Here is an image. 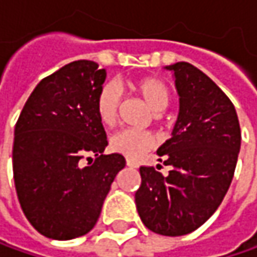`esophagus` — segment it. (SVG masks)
<instances>
[{"mask_svg":"<svg viewBox=\"0 0 257 257\" xmlns=\"http://www.w3.org/2000/svg\"><path fill=\"white\" fill-rule=\"evenodd\" d=\"M126 165L131 167V168H138V167H140V164L135 161V160H129V158L126 160Z\"/></svg>","mask_w":257,"mask_h":257,"instance_id":"obj_1","label":"esophagus"}]
</instances>
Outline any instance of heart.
<instances>
[{
	"label": "heart",
	"instance_id": "b5f03b06",
	"mask_svg": "<svg viewBox=\"0 0 257 257\" xmlns=\"http://www.w3.org/2000/svg\"><path fill=\"white\" fill-rule=\"evenodd\" d=\"M132 90H135L142 99L148 103V106L161 112L170 103V87L167 83L155 76H144L129 82ZM120 103V92L115 84H103L96 96V113L102 123L112 125L117 116V109ZM157 145V138L150 131H138V129H120L115 132L110 141V151L128 157L132 160L140 158L147 151L152 150Z\"/></svg>",
	"mask_w": 257,
	"mask_h": 257
}]
</instances>
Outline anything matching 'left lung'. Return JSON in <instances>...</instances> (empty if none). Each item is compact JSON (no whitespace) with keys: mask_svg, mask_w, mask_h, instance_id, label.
Masks as SVG:
<instances>
[{"mask_svg":"<svg viewBox=\"0 0 257 257\" xmlns=\"http://www.w3.org/2000/svg\"><path fill=\"white\" fill-rule=\"evenodd\" d=\"M167 69L175 76L180 113L173 137L157 154L171 171L164 177L154 167H141L135 203L151 231L184 236L221 204L234 175L241 134L231 100L207 74L185 62Z\"/></svg>","mask_w":257,"mask_h":257,"instance_id":"obj_1","label":"left lung"}]
</instances>
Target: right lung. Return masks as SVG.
Returning a JSON list of instances; mask_svg holds the SVG:
<instances>
[{"label": "right lung", "instance_id": "obj_1", "mask_svg": "<svg viewBox=\"0 0 257 257\" xmlns=\"http://www.w3.org/2000/svg\"><path fill=\"white\" fill-rule=\"evenodd\" d=\"M105 79V69L95 62L69 63L36 86L16 123L18 201L31 226L49 239L70 240L93 229L126 165L120 154L103 155L106 132L96 96Z\"/></svg>", "mask_w": 257, "mask_h": 257}]
</instances>
